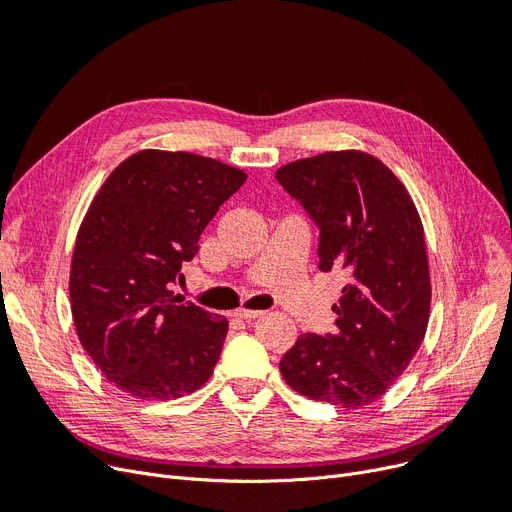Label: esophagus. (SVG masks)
Instances as JSON below:
<instances>
[{"label":"esophagus","mask_w":512,"mask_h":512,"mask_svg":"<svg viewBox=\"0 0 512 512\" xmlns=\"http://www.w3.org/2000/svg\"><path fill=\"white\" fill-rule=\"evenodd\" d=\"M260 314H262V310H250V308H239V310H235V316H237V319H243V321L258 319Z\"/></svg>","instance_id":"34e87169"}]
</instances>
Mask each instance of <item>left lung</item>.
Returning a JSON list of instances; mask_svg holds the SVG:
<instances>
[{"label":"left lung","instance_id":"obj_1","mask_svg":"<svg viewBox=\"0 0 512 512\" xmlns=\"http://www.w3.org/2000/svg\"><path fill=\"white\" fill-rule=\"evenodd\" d=\"M277 181L319 227V269L342 271L335 333H304L279 362L298 394L339 408L379 400L427 331L431 281L419 212L406 187L367 152L289 162Z\"/></svg>","mask_w":512,"mask_h":512}]
</instances>
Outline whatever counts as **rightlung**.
Returning <instances> with one entry per match:
<instances>
[{"mask_svg":"<svg viewBox=\"0 0 512 512\" xmlns=\"http://www.w3.org/2000/svg\"><path fill=\"white\" fill-rule=\"evenodd\" d=\"M246 177L214 158L143 150L95 193L72 254L70 310L85 352L129 396L173 400L210 379L229 321L173 285Z\"/></svg>","mask_w":512,"mask_h":512,"instance_id":"1","label":"right lung"}]
</instances>
